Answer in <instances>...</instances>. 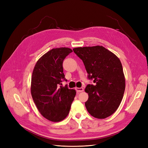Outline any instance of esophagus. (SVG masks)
<instances>
[{
	"mask_svg": "<svg viewBox=\"0 0 148 148\" xmlns=\"http://www.w3.org/2000/svg\"><path fill=\"white\" fill-rule=\"evenodd\" d=\"M75 90L77 91V92H80L84 91V89L83 88H75Z\"/></svg>",
	"mask_w": 148,
	"mask_h": 148,
	"instance_id": "obj_1",
	"label": "esophagus"
}]
</instances>
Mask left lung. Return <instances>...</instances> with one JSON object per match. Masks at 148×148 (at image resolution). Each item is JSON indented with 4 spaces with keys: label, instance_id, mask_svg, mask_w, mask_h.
Returning <instances> with one entry per match:
<instances>
[{
    "label": "left lung",
    "instance_id": "8db88e82",
    "mask_svg": "<svg viewBox=\"0 0 148 148\" xmlns=\"http://www.w3.org/2000/svg\"><path fill=\"white\" fill-rule=\"evenodd\" d=\"M95 84H88L85 91L88 99L85 106L88 112L97 119H105L117 110L122 100L125 79L121 62L105 47L96 46L74 48Z\"/></svg>",
    "mask_w": 148,
    "mask_h": 148
}]
</instances>
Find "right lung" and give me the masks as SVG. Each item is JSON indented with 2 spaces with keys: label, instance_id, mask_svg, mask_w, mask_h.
<instances>
[{
  "label": "right lung",
  "instance_id": "right-lung-1",
  "mask_svg": "<svg viewBox=\"0 0 148 148\" xmlns=\"http://www.w3.org/2000/svg\"><path fill=\"white\" fill-rule=\"evenodd\" d=\"M72 52L67 47L52 49L40 58L33 71L31 96L39 112L52 122L65 119L76 95L75 89L60 86L66 81L62 64Z\"/></svg>",
  "mask_w": 148,
  "mask_h": 148
}]
</instances>
